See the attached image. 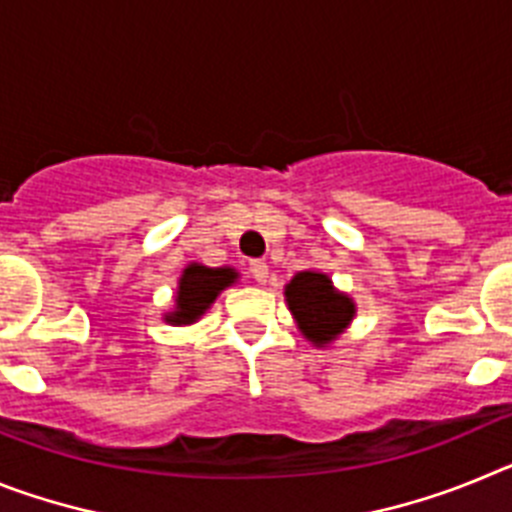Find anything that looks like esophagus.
I'll list each match as a JSON object with an SVG mask.
<instances>
[{"label":"esophagus","mask_w":512,"mask_h":512,"mask_svg":"<svg viewBox=\"0 0 512 512\" xmlns=\"http://www.w3.org/2000/svg\"><path fill=\"white\" fill-rule=\"evenodd\" d=\"M248 271H251V277L259 284H266V279H269V266H266L264 261H251Z\"/></svg>","instance_id":"esophagus-1"}]
</instances>
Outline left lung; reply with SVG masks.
<instances>
[{
    "label": "left lung",
    "instance_id": "left-lung-1",
    "mask_svg": "<svg viewBox=\"0 0 512 512\" xmlns=\"http://www.w3.org/2000/svg\"><path fill=\"white\" fill-rule=\"evenodd\" d=\"M284 300L297 330L315 348L336 343L356 318L354 297L336 289L333 279L323 271H297L289 284H284Z\"/></svg>",
    "mask_w": 512,
    "mask_h": 512
}]
</instances>
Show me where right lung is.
<instances>
[{
    "label": "right lung",
    "instance_id": "1",
    "mask_svg": "<svg viewBox=\"0 0 512 512\" xmlns=\"http://www.w3.org/2000/svg\"><path fill=\"white\" fill-rule=\"evenodd\" d=\"M238 271L233 266H205L187 264L182 269V277L176 282L174 307L164 312V320L169 325H194L212 307V302L220 297V292L233 287L238 282Z\"/></svg>",
    "mask_w": 512,
    "mask_h": 512
}]
</instances>
